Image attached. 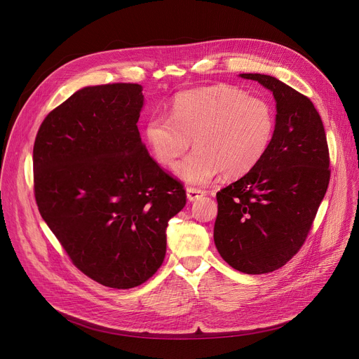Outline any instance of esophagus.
Listing matches in <instances>:
<instances>
[{
  "label": "esophagus",
  "mask_w": 359,
  "mask_h": 359,
  "mask_svg": "<svg viewBox=\"0 0 359 359\" xmlns=\"http://www.w3.org/2000/svg\"><path fill=\"white\" fill-rule=\"evenodd\" d=\"M186 193H187V200H189V201L198 200L200 197H203V196H204V191H203V190H200V189H194V187H187Z\"/></svg>",
  "instance_id": "1"
}]
</instances>
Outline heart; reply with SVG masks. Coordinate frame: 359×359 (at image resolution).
Masks as SVG:
<instances>
[{"instance_id": "b5f03b06", "label": "heart", "mask_w": 359, "mask_h": 359, "mask_svg": "<svg viewBox=\"0 0 359 359\" xmlns=\"http://www.w3.org/2000/svg\"><path fill=\"white\" fill-rule=\"evenodd\" d=\"M276 115L263 97L231 85H213L176 95L170 118L153 115L144 126L156 161L172 166L194 139V150L175 173L193 186L210 183L220 172L240 177L257 166L274 137Z\"/></svg>"}]
</instances>
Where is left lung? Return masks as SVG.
<instances>
[{
	"label": "left lung",
	"instance_id": "1",
	"mask_svg": "<svg viewBox=\"0 0 359 359\" xmlns=\"http://www.w3.org/2000/svg\"><path fill=\"white\" fill-rule=\"evenodd\" d=\"M273 92L274 137L263 161L217 193L215 244L245 274L283 267L304 244L330 183V153L313 102L270 75L240 74Z\"/></svg>",
	"mask_w": 359,
	"mask_h": 359
}]
</instances>
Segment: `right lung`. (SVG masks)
Masks as SVG:
<instances>
[{
    "mask_svg": "<svg viewBox=\"0 0 359 359\" xmlns=\"http://www.w3.org/2000/svg\"><path fill=\"white\" fill-rule=\"evenodd\" d=\"M142 90L137 83L82 88L48 114L34 143L42 219L83 274L118 290L158 271L168 222L186 204L182 183L142 143Z\"/></svg>",
    "mask_w": 359,
    "mask_h": 359,
    "instance_id": "add662e5",
    "label": "right lung"
}]
</instances>
